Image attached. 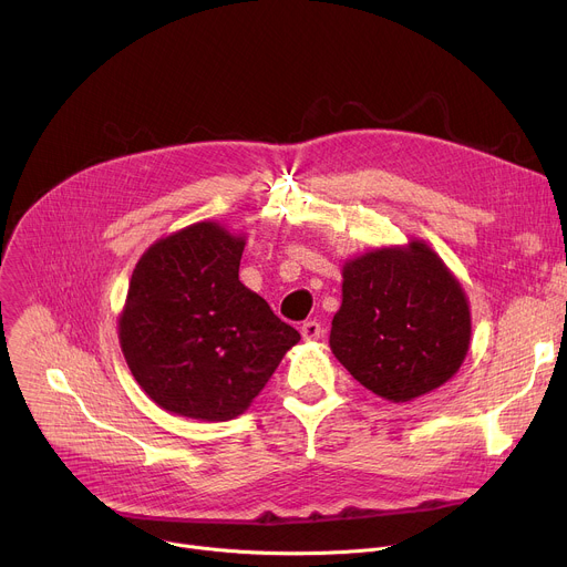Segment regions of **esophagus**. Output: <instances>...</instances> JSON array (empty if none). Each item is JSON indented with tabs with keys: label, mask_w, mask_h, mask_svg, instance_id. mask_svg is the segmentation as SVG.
<instances>
[{
	"label": "esophagus",
	"mask_w": 567,
	"mask_h": 567,
	"mask_svg": "<svg viewBox=\"0 0 567 567\" xmlns=\"http://www.w3.org/2000/svg\"><path fill=\"white\" fill-rule=\"evenodd\" d=\"M300 334H302V339H305V341H318V339H320V334H322V330H320V322H316V320H307V322H302V326H300Z\"/></svg>",
	"instance_id": "34e87169"
}]
</instances>
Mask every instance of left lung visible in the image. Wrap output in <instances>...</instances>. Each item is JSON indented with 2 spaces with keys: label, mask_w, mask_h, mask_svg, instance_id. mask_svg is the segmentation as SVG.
I'll use <instances>...</instances> for the list:
<instances>
[{
  "label": "left lung",
  "mask_w": 567,
  "mask_h": 567,
  "mask_svg": "<svg viewBox=\"0 0 567 567\" xmlns=\"http://www.w3.org/2000/svg\"><path fill=\"white\" fill-rule=\"evenodd\" d=\"M341 276L330 348L361 385L406 403L455 377L471 346V307L429 241L368 249Z\"/></svg>",
  "instance_id": "8db88e82"
}]
</instances>
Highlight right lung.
Returning <instances> with one entry per match:
<instances>
[{
	"instance_id": "right-lung-1",
	"label": "right lung",
	"mask_w": 567,
	"mask_h": 567,
	"mask_svg": "<svg viewBox=\"0 0 567 567\" xmlns=\"http://www.w3.org/2000/svg\"><path fill=\"white\" fill-rule=\"evenodd\" d=\"M247 235L204 219L158 237L138 258L118 343L141 390L179 417L235 420L300 334L239 282Z\"/></svg>"
}]
</instances>
